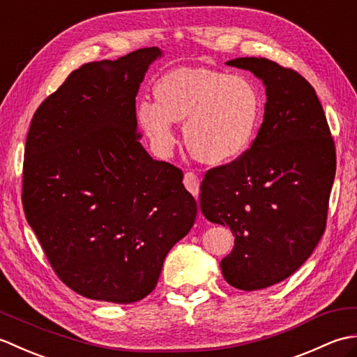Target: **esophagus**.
I'll use <instances>...</instances> for the list:
<instances>
[{"label":"esophagus","instance_id":"esophagus-1","mask_svg":"<svg viewBox=\"0 0 357 357\" xmlns=\"http://www.w3.org/2000/svg\"><path fill=\"white\" fill-rule=\"evenodd\" d=\"M184 185L193 196H198L199 195V187H201V179H199L198 174L188 172V173L184 174Z\"/></svg>","mask_w":357,"mask_h":357}]
</instances>
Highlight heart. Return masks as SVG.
Here are the masks:
<instances>
[{
  "label": "heart",
  "instance_id": "obj_1",
  "mask_svg": "<svg viewBox=\"0 0 357 357\" xmlns=\"http://www.w3.org/2000/svg\"><path fill=\"white\" fill-rule=\"evenodd\" d=\"M155 98L139 101L136 116L161 156L170 155L176 146V123H184L185 146L202 164H230L253 146L262 100L244 77L206 67H179L156 81Z\"/></svg>",
  "mask_w": 357,
  "mask_h": 357
}]
</instances>
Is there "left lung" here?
<instances>
[{"mask_svg": "<svg viewBox=\"0 0 357 357\" xmlns=\"http://www.w3.org/2000/svg\"><path fill=\"white\" fill-rule=\"evenodd\" d=\"M225 64L259 78L267 102L252 149L204 176L199 207L234 236L221 261L224 279L253 291L291 276L312 256L325 230L336 151L305 78L265 58Z\"/></svg>", "mask_w": 357, "mask_h": 357, "instance_id": "obj_1", "label": "left lung"}]
</instances>
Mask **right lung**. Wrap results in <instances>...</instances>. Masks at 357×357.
<instances>
[{
  "label": "right lung",
  "instance_id": "obj_1",
  "mask_svg": "<svg viewBox=\"0 0 357 357\" xmlns=\"http://www.w3.org/2000/svg\"><path fill=\"white\" fill-rule=\"evenodd\" d=\"M159 47L73 70L30 123L22 206L63 282L132 304L153 291L198 213L183 172L141 146L136 95Z\"/></svg>",
  "mask_w": 357,
  "mask_h": 357
}]
</instances>
